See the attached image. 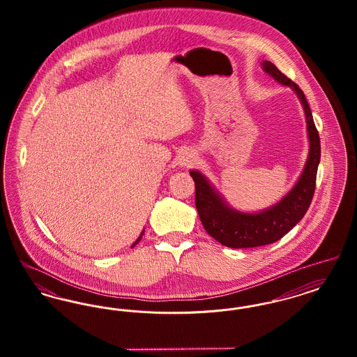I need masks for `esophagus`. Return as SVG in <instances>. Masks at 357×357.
I'll list each match as a JSON object with an SVG mask.
<instances>
[{"instance_id":"1","label":"esophagus","mask_w":357,"mask_h":357,"mask_svg":"<svg viewBox=\"0 0 357 357\" xmlns=\"http://www.w3.org/2000/svg\"><path fill=\"white\" fill-rule=\"evenodd\" d=\"M194 162H195V156L188 151L182 153L179 158V165L185 166V167H190L191 165H194Z\"/></svg>"}]
</instances>
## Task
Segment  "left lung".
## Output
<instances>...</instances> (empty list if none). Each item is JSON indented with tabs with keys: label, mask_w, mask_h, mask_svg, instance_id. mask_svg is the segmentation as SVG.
<instances>
[{
	"label": "left lung",
	"mask_w": 357,
	"mask_h": 357,
	"mask_svg": "<svg viewBox=\"0 0 357 357\" xmlns=\"http://www.w3.org/2000/svg\"><path fill=\"white\" fill-rule=\"evenodd\" d=\"M262 68L278 83L290 86L303 104L309 137V155L301 176L288 194L278 204L255 214L231 208L206 176L199 171H190L195 182V206L204 230L223 246L233 249L273 243L303 220L314 194L321 156L320 136L304 92L271 61H262Z\"/></svg>",
	"instance_id": "1"
}]
</instances>
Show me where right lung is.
<instances>
[{"mask_svg":"<svg viewBox=\"0 0 357 357\" xmlns=\"http://www.w3.org/2000/svg\"><path fill=\"white\" fill-rule=\"evenodd\" d=\"M143 234H144V230H143V231H142V234H140V236H139V238H137V239H136L135 243H134V245H132V246H131V248H134V246H135L136 243H137V242H139V241H140V239H142V236H143Z\"/></svg>","mask_w":357,"mask_h":357,"instance_id":"1","label":"right lung"}]
</instances>
